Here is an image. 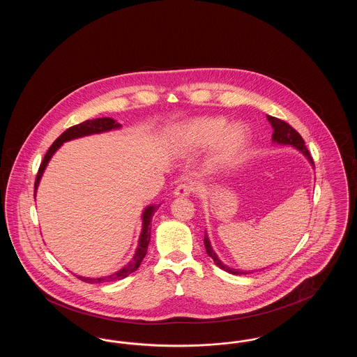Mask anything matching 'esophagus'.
<instances>
[{
	"instance_id": "obj_1",
	"label": "esophagus",
	"mask_w": 357,
	"mask_h": 357,
	"mask_svg": "<svg viewBox=\"0 0 357 357\" xmlns=\"http://www.w3.org/2000/svg\"><path fill=\"white\" fill-rule=\"evenodd\" d=\"M192 190H194V186L191 183H182V185L175 187L174 195L175 197H188Z\"/></svg>"
}]
</instances>
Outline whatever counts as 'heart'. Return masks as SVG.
<instances>
[{"instance_id": "1", "label": "heart", "mask_w": 357, "mask_h": 357, "mask_svg": "<svg viewBox=\"0 0 357 357\" xmlns=\"http://www.w3.org/2000/svg\"><path fill=\"white\" fill-rule=\"evenodd\" d=\"M214 144L211 165L217 169L233 167L249 144V131L243 124L229 126L222 116L191 120L181 130L178 146L185 153H195Z\"/></svg>"}]
</instances>
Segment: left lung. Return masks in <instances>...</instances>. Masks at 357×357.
Segmentation results:
<instances>
[{
  "label": "left lung",
  "instance_id": "8db88e82",
  "mask_svg": "<svg viewBox=\"0 0 357 357\" xmlns=\"http://www.w3.org/2000/svg\"><path fill=\"white\" fill-rule=\"evenodd\" d=\"M268 120H269V123L272 124L273 127V143L284 144V146L289 144V146L297 149L300 153L305 156L312 166L314 165V162H313L310 153H309L307 149H306L304 139L301 137V135H300L291 126H289L288 123L284 121V120L277 119V118H273V116H269V115H268ZM204 248H206V253L208 255V257H211V258L214 259V264H215L220 269L225 271V272L230 273V274H236V275H238V274H248V272L237 271V269L229 268V266H226L225 264H222V261L218 258V255H215V252L213 250V246H211V243H210V239L207 237V233H204Z\"/></svg>",
  "mask_w": 357,
  "mask_h": 357
}]
</instances>
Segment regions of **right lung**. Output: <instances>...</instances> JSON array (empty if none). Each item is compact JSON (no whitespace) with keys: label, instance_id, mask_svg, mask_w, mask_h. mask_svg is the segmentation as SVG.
Wrapping results in <instances>:
<instances>
[{"label":"right lung","instance_id":"obj_1","mask_svg":"<svg viewBox=\"0 0 357 357\" xmlns=\"http://www.w3.org/2000/svg\"><path fill=\"white\" fill-rule=\"evenodd\" d=\"M121 127V124L116 123V120L111 119V118H99V119L85 120L80 124H76L73 127H69L67 131H64L61 135L59 136L51 147L50 150L45 153L41 165H40V169L37 172V176H36V182H34V197H36V191H37V187L40 183V179L44 174V170L47 169V165L48 162L51 160L53 153H56L63 143L69 142L72 139H77V137H83V136L93 135V134H102V132H107V131H111V130H118ZM159 208V204L155 206V204H150L144 208L143 214H142V220H143V226H142V231H140V237H139V242H137V248H136L135 255L134 258L124 266L121 268L119 272L114 273L111 275H107V277H99V278H89V277H82V275H77V278H80L82 281L88 282V284H100V282H114V281H118V280H123L126 278L127 275H130L131 273L135 272L136 269L140 266L144 255L147 253V248H149V243H150V238H151V220H153V213Z\"/></svg>","mask_w":357,"mask_h":357}]
</instances>
